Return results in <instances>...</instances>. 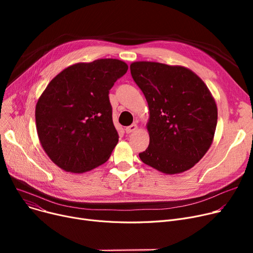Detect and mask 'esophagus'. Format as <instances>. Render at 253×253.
<instances>
[{
	"instance_id": "obj_1",
	"label": "esophagus",
	"mask_w": 253,
	"mask_h": 253,
	"mask_svg": "<svg viewBox=\"0 0 253 253\" xmlns=\"http://www.w3.org/2000/svg\"><path fill=\"white\" fill-rule=\"evenodd\" d=\"M136 129H137V125L136 124H132V125L126 127L125 131H126L127 134H129V133H131V132H134Z\"/></svg>"
}]
</instances>
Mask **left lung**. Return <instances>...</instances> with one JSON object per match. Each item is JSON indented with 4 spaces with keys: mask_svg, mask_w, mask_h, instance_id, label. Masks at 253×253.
<instances>
[{
    "mask_svg": "<svg viewBox=\"0 0 253 253\" xmlns=\"http://www.w3.org/2000/svg\"><path fill=\"white\" fill-rule=\"evenodd\" d=\"M130 72L150 110V144L140 160L167 174L192 168L210 148L217 123L207 86L183 66L137 61Z\"/></svg>",
    "mask_w": 253,
    "mask_h": 253,
    "instance_id": "obj_1",
    "label": "left lung"
}]
</instances>
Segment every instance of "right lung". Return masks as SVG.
Instances as JSON below:
<instances>
[{
  "label": "right lung",
  "mask_w": 253,
  "mask_h": 253,
  "mask_svg": "<svg viewBox=\"0 0 253 253\" xmlns=\"http://www.w3.org/2000/svg\"><path fill=\"white\" fill-rule=\"evenodd\" d=\"M127 70L111 58L77 63L46 87L36 105L38 136L61 169L82 173L109 160L119 140L109 93Z\"/></svg>",
  "instance_id": "obj_1"
}]
</instances>
